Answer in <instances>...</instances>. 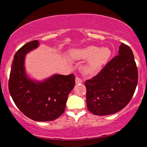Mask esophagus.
Masks as SVG:
<instances>
[{"mask_svg":"<svg viewBox=\"0 0 147 147\" xmlns=\"http://www.w3.org/2000/svg\"><path fill=\"white\" fill-rule=\"evenodd\" d=\"M75 82L77 84H82V79L81 78H79V77H77L75 79Z\"/></svg>","mask_w":147,"mask_h":147,"instance_id":"obj_1","label":"esophagus"}]
</instances>
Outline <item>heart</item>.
<instances>
[{
    "label": "heart",
    "instance_id": "heart-1",
    "mask_svg": "<svg viewBox=\"0 0 147 147\" xmlns=\"http://www.w3.org/2000/svg\"><path fill=\"white\" fill-rule=\"evenodd\" d=\"M71 56L78 59H88L84 65V72L88 75H93L99 71L111 56V50L108 48H98L90 45L82 49L74 50Z\"/></svg>",
    "mask_w": 147,
    "mask_h": 147
}]
</instances>
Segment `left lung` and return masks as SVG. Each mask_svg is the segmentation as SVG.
<instances>
[{"label":"left lung","instance_id":"left-lung-1","mask_svg":"<svg viewBox=\"0 0 147 147\" xmlns=\"http://www.w3.org/2000/svg\"><path fill=\"white\" fill-rule=\"evenodd\" d=\"M138 81V67L132 50L121 43L118 55L97 75L85 82L88 109L96 115L116 113L132 99Z\"/></svg>","mask_w":147,"mask_h":147}]
</instances>
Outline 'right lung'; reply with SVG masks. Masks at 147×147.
I'll use <instances>...</instances> for the list:
<instances>
[{"mask_svg": "<svg viewBox=\"0 0 147 147\" xmlns=\"http://www.w3.org/2000/svg\"><path fill=\"white\" fill-rule=\"evenodd\" d=\"M38 45L37 40L27 43L14 56L9 79V93L14 104L30 119L52 121L65 111L68 96L75 85L73 74L55 75L44 82H34L25 72V55Z\"/></svg>", "mask_w": 147, "mask_h": 147, "instance_id": "right-lung-1", "label": "right lung"}]
</instances>
